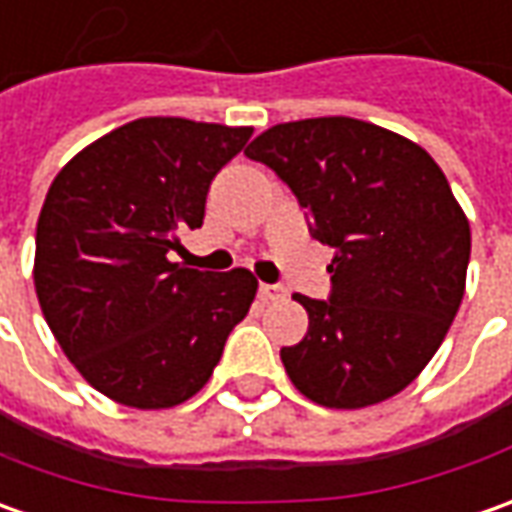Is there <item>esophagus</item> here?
Listing matches in <instances>:
<instances>
[{
	"mask_svg": "<svg viewBox=\"0 0 512 512\" xmlns=\"http://www.w3.org/2000/svg\"><path fill=\"white\" fill-rule=\"evenodd\" d=\"M259 293H262L264 301H279V298L287 296V290L281 284H259Z\"/></svg>",
	"mask_w": 512,
	"mask_h": 512,
	"instance_id": "obj_1",
	"label": "esophagus"
}]
</instances>
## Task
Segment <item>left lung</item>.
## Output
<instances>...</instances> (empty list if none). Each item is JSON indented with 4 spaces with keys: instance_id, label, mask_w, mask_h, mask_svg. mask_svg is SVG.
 Returning <instances> with one entry per match:
<instances>
[{
    "instance_id": "obj_1",
    "label": "left lung",
    "mask_w": 512,
    "mask_h": 512,
    "mask_svg": "<svg viewBox=\"0 0 512 512\" xmlns=\"http://www.w3.org/2000/svg\"><path fill=\"white\" fill-rule=\"evenodd\" d=\"M293 188L310 233L335 248L332 296H293L310 315L281 349L298 392L366 408L406 389L434 358L465 296L471 225L434 157L355 118L276 123L245 149Z\"/></svg>"
}]
</instances>
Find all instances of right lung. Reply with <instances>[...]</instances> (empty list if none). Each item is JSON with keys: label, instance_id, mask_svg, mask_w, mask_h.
<instances>
[{"label": "right lung", "instance_id": "add662e5", "mask_svg": "<svg viewBox=\"0 0 512 512\" xmlns=\"http://www.w3.org/2000/svg\"><path fill=\"white\" fill-rule=\"evenodd\" d=\"M250 126L137 118L56 174L36 225L33 281L47 327L92 389L120 406L185 403L214 375L259 281L171 262L200 228L216 171Z\"/></svg>", "mask_w": 512, "mask_h": 512}]
</instances>
